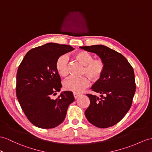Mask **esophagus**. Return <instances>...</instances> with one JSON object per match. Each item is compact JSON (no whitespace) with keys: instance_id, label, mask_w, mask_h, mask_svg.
Listing matches in <instances>:
<instances>
[{"instance_id":"1","label":"esophagus","mask_w":152,"mask_h":152,"mask_svg":"<svg viewBox=\"0 0 152 152\" xmlns=\"http://www.w3.org/2000/svg\"><path fill=\"white\" fill-rule=\"evenodd\" d=\"M73 97H74V98H75V99H77L78 98L79 96H80V94H77V93H73Z\"/></svg>"}]
</instances>
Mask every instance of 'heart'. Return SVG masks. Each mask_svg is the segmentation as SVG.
<instances>
[{
    "instance_id": "1",
    "label": "heart",
    "mask_w": 152,
    "mask_h": 152,
    "mask_svg": "<svg viewBox=\"0 0 152 152\" xmlns=\"http://www.w3.org/2000/svg\"><path fill=\"white\" fill-rule=\"evenodd\" d=\"M75 58L84 66L83 74L86 76L80 77H69L64 80L63 86L66 90L74 93H80L89 86L90 80L97 81L101 78L105 70V62L101 58H94L93 55L86 51L77 53ZM57 72L62 77H66L69 73V59L65 55L59 57L55 63Z\"/></svg>"
}]
</instances>
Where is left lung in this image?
Returning a JSON list of instances; mask_svg holds the SVG:
<instances>
[{"instance_id":"left-lung-1","label":"left lung","mask_w":152,"mask_h":152,"mask_svg":"<svg viewBox=\"0 0 152 152\" xmlns=\"http://www.w3.org/2000/svg\"><path fill=\"white\" fill-rule=\"evenodd\" d=\"M95 53L105 62L102 77L91 87L101 97L86 94L90 104L85 111L86 119L100 128L111 127L123 119L132 104L135 92L134 71L123 55L103 45L80 46Z\"/></svg>"}]
</instances>
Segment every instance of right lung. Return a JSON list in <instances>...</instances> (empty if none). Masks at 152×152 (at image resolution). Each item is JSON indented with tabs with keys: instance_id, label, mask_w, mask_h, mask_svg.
Instances as JSON below:
<instances>
[{
	"instance_id": "right-lung-1",
	"label": "right lung",
	"mask_w": 152,
	"mask_h": 152,
	"mask_svg": "<svg viewBox=\"0 0 152 152\" xmlns=\"http://www.w3.org/2000/svg\"><path fill=\"white\" fill-rule=\"evenodd\" d=\"M72 50L71 46L48 43L29 50L18 66L17 97L25 115L37 127L50 129L61 124L75 100L68 91L52 99L62 87L55 63L59 57Z\"/></svg>"
}]
</instances>
